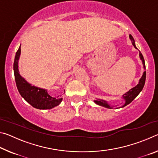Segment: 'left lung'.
<instances>
[{"label": "left lung", "mask_w": 158, "mask_h": 158, "mask_svg": "<svg viewBox=\"0 0 158 158\" xmlns=\"http://www.w3.org/2000/svg\"><path fill=\"white\" fill-rule=\"evenodd\" d=\"M129 37H130L131 42H132V44L134 46V47H135V49H137V48L135 45V40H134V38H133V37L130 34ZM139 58H140L141 62H142V64H143V68L144 69H146L145 61H144L143 55L141 54L140 51H139ZM145 81H146V71H144L143 73L142 76H141V77L139 79V81L138 84L136 85V86L132 88V89H131L130 90H128V91L125 93V94L123 95L122 97H123V100H125V104L122 106H121V107H118V108L124 107V106H125L126 105H129L130 102H132L134 100V99L137 97V96L139 94L141 90H142L144 86V84H145ZM94 102L96 104V105L104 106V107H105V108L112 109V106L107 101H106L105 100L98 99V100H94ZM118 108H116V109H118Z\"/></svg>", "instance_id": "left-lung-1"}]
</instances>
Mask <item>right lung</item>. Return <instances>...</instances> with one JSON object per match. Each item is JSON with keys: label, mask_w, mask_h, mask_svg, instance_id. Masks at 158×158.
Listing matches in <instances>:
<instances>
[{"label": "right lung", "mask_w": 158, "mask_h": 158, "mask_svg": "<svg viewBox=\"0 0 158 158\" xmlns=\"http://www.w3.org/2000/svg\"><path fill=\"white\" fill-rule=\"evenodd\" d=\"M20 55L21 45L16 53L13 69L16 84L21 97L32 106L38 109H51L60 105L63 100L61 95L57 97L50 95L47 89L33 85L21 77L18 65Z\"/></svg>", "instance_id": "right-lung-1"}]
</instances>
